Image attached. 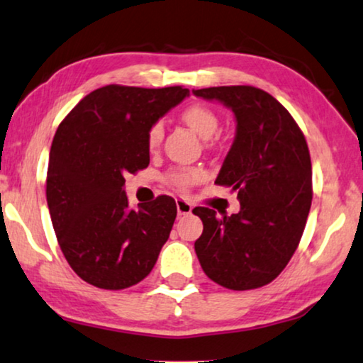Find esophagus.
<instances>
[{
  "label": "esophagus",
  "instance_id": "obj_1",
  "mask_svg": "<svg viewBox=\"0 0 363 363\" xmlns=\"http://www.w3.org/2000/svg\"><path fill=\"white\" fill-rule=\"evenodd\" d=\"M176 207H177V216H189L192 212V206L184 199H177L176 201Z\"/></svg>",
  "mask_w": 363,
  "mask_h": 363
}]
</instances>
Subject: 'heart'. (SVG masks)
<instances>
[{"label": "heart", "instance_id": "b5f03b06", "mask_svg": "<svg viewBox=\"0 0 363 363\" xmlns=\"http://www.w3.org/2000/svg\"><path fill=\"white\" fill-rule=\"evenodd\" d=\"M182 120L184 123L191 126L203 140L212 138L218 131V128H220V118H218V115L211 106L203 104H194L189 105L187 108H184ZM162 135H164V123L161 120H157L156 123L151 125L150 131H147V145H150V147H156L160 145ZM202 177L203 171L201 167H184V169L172 171L167 176V181L174 187L181 189V191H186V189L201 181Z\"/></svg>", "mask_w": 363, "mask_h": 363}]
</instances>
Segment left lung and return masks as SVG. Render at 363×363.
Segmentation results:
<instances>
[{"mask_svg": "<svg viewBox=\"0 0 363 363\" xmlns=\"http://www.w3.org/2000/svg\"><path fill=\"white\" fill-rule=\"evenodd\" d=\"M233 111L237 133L216 184L237 191L240 212L196 207L203 232L194 247L203 273L233 291L262 288L298 248L313 201L308 143L289 111L250 85L192 90Z\"/></svg>", "mask_w": 363, "mask_h": 363, "instance_id": "8db88e82", "label": "left lung"}]
</instances>
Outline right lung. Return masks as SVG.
<instances>
[{"label":"right lung","mask_w":363,"mask_h":363,"mask_svg":"<svg viewBox=\"0 0 363 363\" xmlns=\"http://www.w3.org/2000/svg\"><path fill=\"white\" fill-rule=\"evenodd\" d=\"M187 89L106 85L84 96L59 125L45 196L65 259L101 289H125L151 273L177 207L169 196L128 207L125 176L150 164L147 131Z\"/></svg>","instance_id":"1"}]
</instances>
